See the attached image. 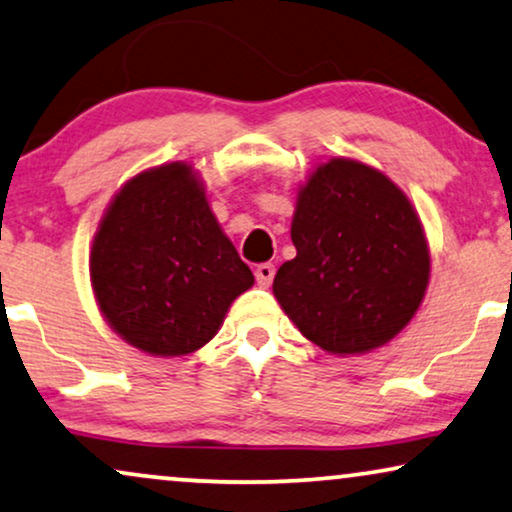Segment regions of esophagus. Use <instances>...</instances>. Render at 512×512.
<instances>
[{"mask_svg":"<svg viewBox=\"0 0 512 512\" xmlns=\"http://www.w3.org/2000/svg\"><path fill=\"white\" fill-rule=\"evenodd\" d=\"M274 274H276V267L271 262H264L255 269V278H257V283L262 285V288H269L271 281H274Z\"/></svg>","mask_w":512,"mask_h":512,"instance_id":"esophagus-1","label":"esophagus"}]
</instances>
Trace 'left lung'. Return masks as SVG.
<instances>
[{
    "instance_id": "8db88e82",
    "label": "left lung",
    "mask_w": 512,
    "mask_h": 512,
    "mask_svg": "<svg viewBox=\"0 0 512 512\" xmlns=\"http://www.w3.org/2000/svg\"><path fill=\"white\" fill-rule=\"evenodd\" d=\"M274 297L302 335L330 356L391 342L424 302L431 250L412 201L363 161L332 156L297 189Z\"/></svg>"
}]
</instances>
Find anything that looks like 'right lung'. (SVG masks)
<instances>
[{
    "label": "right lung",
    "instance_id": "add662e5",
    "mask_svg": "<svg viewBox=\"0 0 512 512\" xmlns=\"http://www.w3.org/2000/svg\"><path fill=\"white\" fill-rule=\"evenodd\" d=\"M88 271L107 325L156 358L206 346L234 299L255 283L189 161L124 182L95 231Z\"/></svg>",
    "mask_w": 512,
    "mask_h": 512
}]
</instances>
